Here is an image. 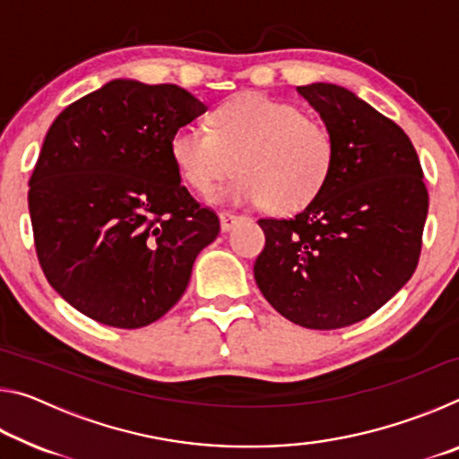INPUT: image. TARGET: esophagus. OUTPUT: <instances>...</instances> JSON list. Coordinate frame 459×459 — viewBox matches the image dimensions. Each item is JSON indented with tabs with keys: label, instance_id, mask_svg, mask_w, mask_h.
Masks as SVG:
<instances>
[{
	"label": "esophagus",
	"instance_id": "34e87169",
	"mask_svg": "<svg viewBox=\"0 0 459 459\" xmlns=\"http://www.w3.org/2000/svg\"><path fill=\"white\" fill-rule=\"evenodd\" d=\"M240 221H243V216H240V214L227 212V211L221 212V227H222L224 232H229L230 229H235Z\"/></svg>",
	"mask_w": 459,
	"mask_h": 459
}]
</instances>
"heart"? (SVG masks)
I'll return each instance as SVG.
<instances>
[{"instance_id":"b5f03b06","label":"heart","mask_w":459,"mask_h":459,"mask_svg":"<svg viewBox=\"0 0 459 459\" xmlns=\"http://www.w3.org/2000/svg\"><path fill=\"white\" fill-rule=\"evenodd\" d=\"M208 127L182 126L169 142L182 182L211 194L232 169L238 176L219 196L271 211L295 212L328 184L336 139L324 121L298 105L261 92H243L216 107Z\"/></svg>"}]
</instances>
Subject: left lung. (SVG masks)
I'll return each mask as SVG.
<instances>
[{
    "label": "left lung",
    "instance_id": "8db88e82",
    "mask_svg": "<svg viewBox=\"0 0 459 459\" xmlns=\"http://www.w3.org/2000/svg\"><path fill=\"white\" fill-rule=\"evenodd\" d=\"M336 139L317 198L291 219H259L261 293L287 320L336 330L383 307L415 273L429 194L409 135L354 92L298 87Z\"/></svg>",
    "mask_w": 459,
    "mask_h": 459
}]
</instances>
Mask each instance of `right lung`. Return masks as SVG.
<instances>
[{"label":"right lung","instance_id":"right-lung-1","mask_svg":"<svg viewBox=\"0 0 459 459\" xmlns=\"http://www.w3.org/2000/svg\"><path fill=\"white\" fill-rule=\"evenodd\" d=\"M204 103L176 84L111 81L62 111L30 176L28 208L48 283L123 330L169 312L221 221L180 182L169 142Z\"/></svg>","mask_w":459,"mask_h":459}]
</instances>
